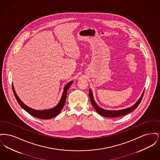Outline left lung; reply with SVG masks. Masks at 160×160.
Segmentation results:
<instances>
[{"mask_svg": "<svg viewBox=\"0 0 160 160\" xmlns=\"http://www.w3.org/2000/svg\"><path fill=\"white\" fill-rule=\"evenodd\" d=\"M89 97L91 101L92 105L94 107V108L96 110V111L99 113L100 115L104 116V117H107V118H116V117H120L124 115L128 114L129 113H131V112H132L133 110H134L139 105V104L140 103L142 99L143 98V95H144V92L142 95V97L140 98V99L137 101V102L133 105L132 106L123 109V110H107L102 109L101 108H100L95 102V101H94L93 98V95H92V92L91 89H89Z\"/></svg>", "mask_w": 160, "mask_h": 160, "instance_id": "1", "label": "left lung"}]
</instances>
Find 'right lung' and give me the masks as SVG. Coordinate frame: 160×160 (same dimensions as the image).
<instances>
[{"mask_svg": "<svg viewBox=\"0 0 160 160\" xmlns=\"http://www.w3.org/2000/svg\"><path fill=\"white\" fill-rule=\"evenodd\" d=\"M72 83V82H69L67 84V85L65 86L62 98H61L59 104L53 108L48 109V110H37L32 109L30 107L26 106L18 97L17 95L15 93L13 85H12V90H13L14 96H15V98L17 99V102H18L20 106L22 107L25 111H26L28 113H29L32 116H35V117L38 118L39 119H51L52 118L55 117L56 116H57L61 112V110H62L63 107L64 106V104H65V101H66L67 95V91L68 90L69 88L70 87L71 84Z\"/></svg>", "mask_w": 160, "mask_h": 160, "instance_id": "obj_1", "label": "right lung"}]
</instances>
